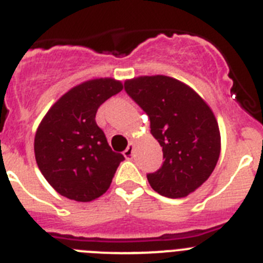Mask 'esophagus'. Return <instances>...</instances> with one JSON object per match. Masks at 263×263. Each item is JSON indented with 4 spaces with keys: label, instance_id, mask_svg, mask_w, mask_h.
<instances>
[{
    "label": "esophagus",
    "instance_id": "obj_1",
    "mask_svg": "<svg viewBox=\"0 0 263 263\" xmlns=\"http://www.w3.org/2000/svg\"><path fill=\"white\" fill-rule=\"evenodd\" d=\"M134 148H135V143H129V145L127 146V149L123 152V155H124V157L127 158V160H129V158L132 157V153H134Z\"/></svg>",
    "mask_w": 263,
    "mask_h": 263
}]
</instances>
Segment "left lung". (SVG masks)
<instances>
[{
	"mask_svg": "<svg viewBox=\"0 0 263 263\" xmlns=\"http://www.w3.org/2000/svg\"><path fill=\"white\" fill-rule=\"evenodd\" d=\"M127 94L151 119V134L162 146L164 164L148 174L155 191L184 198L214 172L221 137L214 111L184 82L169 76H139L124 81Z\"/></svg>",
	"mask_w": 263,
	"mask_h": 263,
	"instance_id": "obj_1",
	"label": "left lung"
}]
</instances>
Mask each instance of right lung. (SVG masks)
I'll return each instance as SVG.
<instances>
[{"label":"right lung","instance_id":"1","mask_svg":"<svg viewBox=\"0 0 263 263\" xmlns=\"http://www.w3.org/2000/svg\"><path fill=\"white\" fill-rule=\"evenodd\" d=\"M122 90V81L111 77L81 82L63 94L37 126L35 160L60 195L91 202L110 187L124 157L110 148L96 114L105 101Z\"/></svg>","mask_w":263,"mask_h":263}]
</instances>
